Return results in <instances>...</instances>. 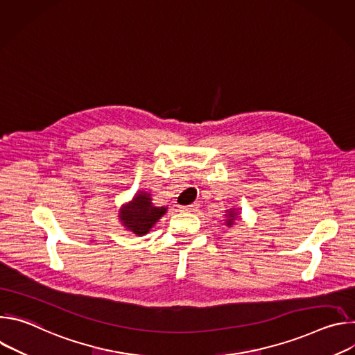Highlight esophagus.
<instances>
[{
	"label": "esophagus",
	"instance_id": "1",
	"mask_svg": "<svg viewBox=\"0 0 355 355\" xmlns=\"http://www.w3.org/2000/svg\"><path fill=\"white\" fill-rule=\"evenodd\" d=\"M198 208H199V205H198V204H191V205L182 207L181 209H182V211H185V212H195V211H198Z\"/></svg>",
	"mask_w": 355,
	"mask_h": 355
}]
</instances>
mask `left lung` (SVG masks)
<instances>
[{"label": "left lung", "instance_id": "1", "mask_svg": "<svg viewBox=\"0 0 355 355\" xmlns=\"http://www.w3.org/2000/svg\"><path fill=\"white\" fill-rule=\"evenodd\" d=\"M237 214L234 212V211H230L229 212V219H227V225H233V219H234V216H236Z\"/></svg>", "mask_w": 355, "mask_h": 355}]
</instances>
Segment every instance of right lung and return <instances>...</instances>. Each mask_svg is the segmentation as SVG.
<instances>
[{"mask_svg": "<svg viewBox=\"0 0 355 355\" xmlns=\"http://www.w3.org/2000/svg\"><path fill=\"white\" fill-rule=\"evenodd\" d=\"M166 212V208L153 207L148 193H137L129 205L121 209L123 225L135 234H146Z\"/></svg>", "mask_w": 355, "mask_h": 355, "instance_id": "1", "label": "right lung"}]
</instances>
